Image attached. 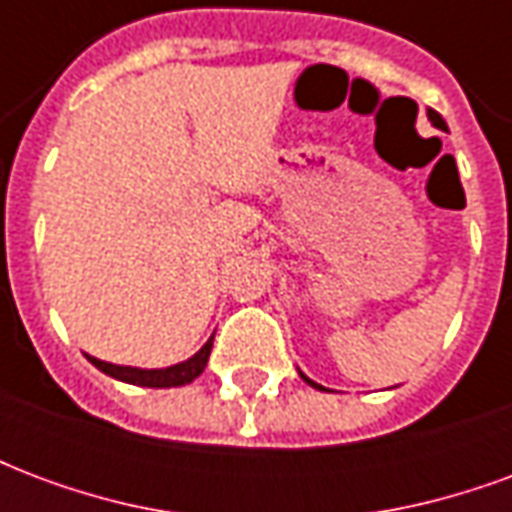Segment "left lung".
Wrapping results in <instances>:
<instances>
[{"mask_svg":"<svg viewBox=\"0 0 512 512\" xmlns=\"http://www.w3.org/2000/svg\"><path fill=\"white\" fill-rule=\"evenodd\" d=\"M428 117H430V120H433V126H444V120H441V117L439 115H436V112H428ZM307 384H312V381H310V378H307ZM312 386H315V389H323V386H318V384H312Z\"/></svg>","mask_w":512,"mask_h":512,"instance_id":"1","label":"left lung"}]
</instances>
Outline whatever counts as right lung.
<instances>
[{"label":"right lung","mask_w":512,"mask_h":512,"mask_svg":"<svg viewBox=\"0 0 512 512\" xmlns=\"http://www.w3.org/2000/svg\"><path fill=\"white\" fill-rule=\"evenodd\" d=\"M213 348V337L208 343L202 345L197 354L186 359V362H180V365L164 367V370H139V367H123V365H109V362H101V359H95L90 356V362H93L101 373L106 376L117 378V381H126V384H136V386H153V389H164V386H183L191 384L194 378L200 376L205 365H208V356H211Z\"/></svg>","instance_id":"1"}]
</instances>
